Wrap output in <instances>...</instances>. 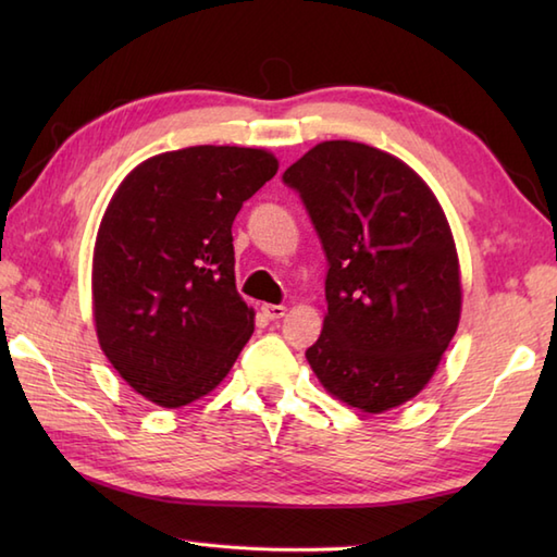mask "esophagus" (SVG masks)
Masks as SVG:
<instances>
[{
	"label": "esophagus",
	"instance_id": "34e87169",
	"mask_svg": "<svg viewBox=\"0 0 557 557\" xmlns=\"http://www.w3.org/2000/svg\"><path fill=\"white\" fill-rule=\"evenodd\" d=\"M260 311H263V315L268 318V321H280V318L287 313L285 306H277V304H265Z\"/></svg>",
	"mask_w": 557,
	"mask_h": 557
}]
</instances>
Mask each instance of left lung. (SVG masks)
<instances>
[{"instance_id": "1", "label": "left lung", "mask_w": 557, "mask_h": 557, "mask_svg": "<svg viewBox=\"0 0 557 557\" xmlns=\"http://www.w3.org/2000/svg\"><path fill=\"white\" fill-rule=\"evenodd\" d=\"M327 258V315L306 349L330 395L369 413L417 397L461 311L453 232L409 164L354 140H325L282 174Z\"/></svg>"}]
</instances>
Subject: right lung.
<instances>
[{
	"instance_id": "add662e5",
	"label": "right lung",
	"mask_w": 557,
	"mask_h": 557,
	"mask_svg": "<svg viewBox=\"0 0 557 557\" xmlns=\"http://www.w3.org/2000/svg\"><path fill=\"white\" fill-rule=\"evenodd\" d=\"M275 172L268 150L194 146L140 162L116 188L92 253V315L138 395L176 409L230 373L253 333L232 222Z\"/></svg>"
}]
</instances>
